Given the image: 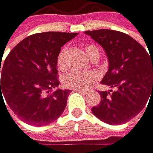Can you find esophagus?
<instances>
[{
    "label": "esophagus",
    "mask_w": 153,
    "mask_h": 153,
    "mask_svg": "<svg viewBox=\"0 0 153 153\" xmlns=\"http://www.w3.org/2000/svg\"><path fill=\"white\" fill-rule=\"evenodd\" d=\"M76 92H78V93H81V94H87V91H85V90H80V89H77V90H76Z\"/></svg>",
    "instance_id": "1"
}]
</instances>
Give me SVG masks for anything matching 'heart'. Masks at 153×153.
<instances>
[{"mask_svg":"<svg viewBox=\"0 0 153 153\" xmlns=\"http://www.w3.org/2000/svg\"><path fill=\"white\" fill-rule=\"evenodd\" d=\"M84 52L86 56L90 59L99 56V49L97 45L88 43L84 46ZM65 55H66V48L63 47L56 56V67L59 71H64L66 69L65 64ZM97 80V76L92 72H78L73 71L66 74L62 78V84L63 86L69 89H87L91 86L93 83Z\"/></svg>","mask_w":153,"mask_h":153,"instance_id":"obj_1","label":"heart"}]
</instances>
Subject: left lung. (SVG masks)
Segmentation results:
<instances>
[{
    "label": "left lung",
    "instance_id": "8db88e82",
    "mask_svg": "<svg viewBox=\"0 0 153 153\" xmlns=\"http://www.w3.org/2000/svg\"><path fill=\"white\" fill-rule=\"evenodd\" d=\"M102 46L109 59V70L101 83L116 91L99 92L101 100L93 114L110 125L130 121L153 97V59L134 39L110 29L85 31ZM151 100V98H149Z\"/></svg>",
    "mask_w": 153,
    "mask_h": 153
}]
</instances>
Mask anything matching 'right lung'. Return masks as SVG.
Segmentation results:
<instances>
[{"label": "right lung", "instance_id": "1", "mask_svg": "<svg viewBox=\"0 0 153 153\" xmlns=\"http://www.w3.org/2000/svg\"><path fill=\"white\" fill-rule=\"evenodd\" d=\"M76 35L43 32L19 42L1 68L0 63V104L1 99L4 103V95L13 113L32 126H45L58 119L66 107L71 91L56 89L53 92L59 84L56 56L62 45Z\"/></svg>", "mask_w": 153, "mask_h": 153}]
</instances>
